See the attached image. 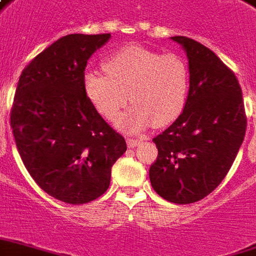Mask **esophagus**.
Masks as SVG:
<instances>
[{
  "mask_svg": "<svg viewBox=\"0 0 256 256\" xmlns=\"http://www.w3.org/2000/svg\"><path fill=\"white\" fill-rule=\"evenodd\" d=\"M140 142H141V140H136V138H128V145L130 146V148H136Z\"/></svg>",
  "mask_w": 256,
  "mask_h": 256,
  "instance_id": "esophagus-1",
  "label": "esophagus"
}]
</instances>
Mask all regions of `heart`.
<instances>
[{
  "label": "heart",
  "instance_id": "1",
  "mask_svg": "<svg viewBox=\"0 0 256 256\" xmlns=\"http://www.w3.org/2000/svg\"><path fill=\"white\" fill-rule=\"evenodd\" d=\"M103 75L87 71L83 87L88 100L108 120H116L128 104L132 130L164 126L182 111L189 84L188 66L174 52L158 54L140 44L114 50L103 62ZM129 98H127V94Z\"/></svg>",
  "mask_w": 256,
  "mask_h": 256
}]
</instances>
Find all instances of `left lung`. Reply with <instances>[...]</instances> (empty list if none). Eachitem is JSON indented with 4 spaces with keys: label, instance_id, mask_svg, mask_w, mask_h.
I'll return each instance as SVG.
<instances>
[{
    "label": "left lung",
    "instance_id": "obj_1",
    "mask_svg": "<svg viewBox=\"0 0 256 256\" xmlns=\"http://www.w3.org/2000/svg\"><path fill=\"white\" fill-rule=\"evenodd\" d=\"M189 60V92L182 112L153 142L158 156L152 186L176 204H190L219 186L244 140L247 116L232 70L214 52L185 36L172 37Z\"/></svg>",
    "mask_w": 256,
    "mask_h": 256
}]
</instances>
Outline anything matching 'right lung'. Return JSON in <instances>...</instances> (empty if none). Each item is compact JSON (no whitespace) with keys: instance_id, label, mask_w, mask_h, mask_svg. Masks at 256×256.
Returning <instances> with one entry per match:
<instances>
[{"instance_id":"right-lung-1","label":"right lung","mask_w":256,"mask_h":256,"mask_svg":"<svg viewBox=\"0 0 256 256\" xmlns=\"http://www.w3.org/2000/svg\"><path fill=\"white\" fill-rule=\"evenodd\" d=\"M110 37H60L24 68L16 88L10 126L20 157L44 192L67 204L100 198L128 149L83 87L87 60Z\"/></svg>"}]
</instances>
